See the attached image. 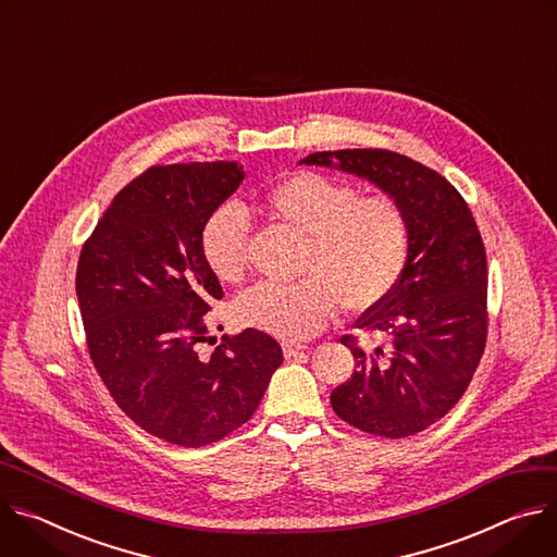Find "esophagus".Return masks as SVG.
<instances>
[{"instance_id":"1","label":"esophagus","mask_w":557,"mask_h":557,"mask_svg":"<svg viewBox=\"0 0 557 557\" xmlns=\"http://www.w3.org/2000/svg\"><path fill=\"white\" fill-rule=\"evenodd\" d=\"M307 347L302 345V343H294V341H285L283 343V354H285V358H294L296 354H300V351H305Z\"/></svg>"}]
</instances>
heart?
<instances>
[{
  "mask_svg": "<svg viewBox=\"0 0 557 557\" xmlns=\"http://www.w3.org/2000/svg\"><path fill=\"white\" fill-rule=\"evenodd\" d=\"M261 208L305 234L302 281L255 285L236 300V319L281 338L314 336L338 305L369 312L398 285L409 257V223L385 195L358 197L356 188L317 172H296L268 188ZM201 252L223 283L243 276L247 225L234 208L216 210L201 232Z\"/></svg>",
  "mask_w": 557,
  "mask_h": 557,
  "instance_id": "1",
  "label": "heart"
}]
</instances>
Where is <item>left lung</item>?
Here are the masks:
<instances>
[{
	"instance_id": "8db88e82",
	"label": "left lung",
	"mask_w": 557,
	"mask_h": 557,
	"mask_svg": "<svg viewBox=\"0 0 557 557\" xmlns=\"http://www.w3.org/2000/svg\"><path fill=\"white\" fill-rule=\"evenodd\" d=\"M374 183L409 223V257L394 292L362 314L381 336L358 347L351 379L330 396L338 418L367 434L407 438L441 420L467 392L486 343V252L454 185L389 150H336L300 159Z\"/></svg>"
}]
</instances>
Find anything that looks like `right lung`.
I'll use <instances>...</instances> for the list:
<instances>
[{
  "label": "right lung",
  "mask_w": 557,
  "mask_h": 557,
  "mask_svg": "<svg viewBox=\"0 0 557 557\" xmlns=\"http://www.w3.org/2000/svg\"><path fill=\"white\" fill-rule=\"evenodd\" d=\"M243 176L236 161L146 170L114 197L77 265L103 385L148 434L181 447L216 443L250 420L283 362L281 345L252 327L199 351L210 302L223 296L201 232Z\"/></svg>",
  "instance_id": "right-lung-1"
}]
</instances>
